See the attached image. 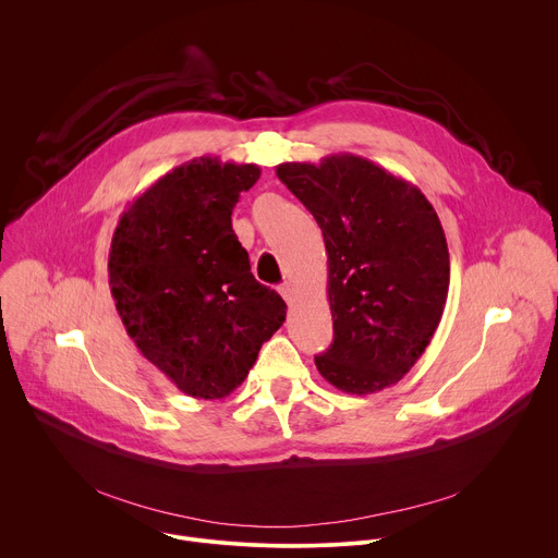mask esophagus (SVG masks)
I'll return each instance as SVG.
<instances>
[{
    "label": "esophagus",
    "mask_w": 558,
    "mask_h": 558,
    "mask_svg": "<svg viewBox=\"0 0 558 558\" xmlns=\"http://www.w3.org/2000/svg\"><path fill=\"white\" fill-rule=\"evenodd\" d=\"M280 295L287 300V304H293V300H295V287H293L291 282H284V284L280 287Z\"/></svg>",
    "instance_id": "34e87169"
}]
</instances>
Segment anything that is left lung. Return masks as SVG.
Masks as SVG:
<instances>
[{
	"label": "left lung",
	"instance_id": "left-lung-1",
	"mask_svg": "<svg viewBox=\"0 0 558 558\" xmlns=\"http://www.w3.org/2000/svg\"><path fill=\"white\" fill-rule=\"evenodd\" d=\"M276 174L325 235L333 344L315 357L317 371L351 395L397 384L430 344L448 298L450 256L435 207L355 154L280 163Z\"/></svg>",
	"mask_w": 558,
	"mask_h": 558
}]
</instances>
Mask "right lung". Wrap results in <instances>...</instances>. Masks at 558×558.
I'll use <instances>...</instances> for the list:
<instances>
[{
    "label": "right lung",
    "instance_id": "right-lung-1",
    "mask_svg": "<svg viewBox=\"0 0 558 558\" xmlns=\"http://www.w3.org/2000/svg\"><path fill=\"white\" fill-rule=\"evenodd\" d=\"M258 179L254 163L192 158L136 196L112 235L110 291L128 336L196 400L241 386L287 315L231 229L238 196Z\"/></svg>",
    "mask_w": 558,
    "mask_h": 558
}]
</instances>
